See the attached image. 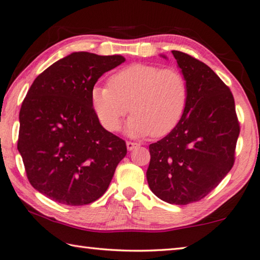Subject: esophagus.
I'll use <instances>...</instances> for the list:
<instances>
[{"label":"esophagus","instance_id":"esophagus-1","mask_svg":"<svg viewBox=\"0 0 260 260\" xmlns=\"http://www.w3.org/2000/svg\"><path fill=\"white\" fill-rule=\"evenodd\" d=\"M126 147H127V150H133L136 147H139V143H135V142H132V141H127L126 142Z\"/></svg>","mask_w":260,"mask_h":260}]
</instances>
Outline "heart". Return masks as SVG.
<instances>
[{
	"mask_svg": "<svg viewBox=\"0 0 260 260\" xmlns=\"http://www.w3.org/2000/svg\"><path fill=\"white\" fill-rule=\"evenodd\" d=\"M187 78L175 68L156 64H132L112 74L108 86L91 89V107L105 129L117 132L127 113L132 136L156 138L170 134L187 109Z\"/></svg>",
	"mask_w": 260,
	"mask_h": 260,
	"instance_id": "heart-1",
	"label": "heart"
}]
</instances>
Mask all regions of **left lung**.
I'll return each mask as SVG.
<instances>
[{
	"label": "left lung",
	"mask_w": 260,
	"mask_h": 260,
	"mask_svg": "<svg viewBox=\"0 0 260 260\" xmlns=\"http://www.w3.org/2000/svg\"><path fill=\"white\" fill-rule=\"evenodd\" d=\"M172 54L187 78L188 104L180 124L149 146L147 180L161 201L187 205L204 199L232 170L240 124L221 79L190 55Z\"/></svg>",
	"instance_id": "left-lung-1"
}]
</instances>
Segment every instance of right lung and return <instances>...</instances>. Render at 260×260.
Returning a JSON list of instances; mask_svg holds the SVG:
<instances>
[{
	"instance_id": "obj_1",
	"label": "right lung",
	"mask_w": 260,
	"mask_h": 260,
	"mask_svg": "<svg viewBox=\"0 0 260 260\" xmlns=\"http://www.w3.org/2000/svg\"><path fill=\"white\" fill-rule=\"evenodd\" d=\"M120 55L72 52L39 74L21 104L18 151L29 183L65 205L93 203L107 191L126 142L100 124L90 93Z\"/></svg>"
}]
</instances>
